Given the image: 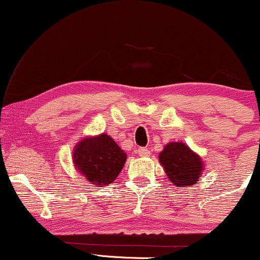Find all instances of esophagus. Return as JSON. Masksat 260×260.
Masks as SVG:
<instances>
[{
	"label": "esophagus",
	"mask_w": 260,
	"mask_h": 260,
	"mask_svg": "<svg viewBox=\"0 0 260 260\" xmlns=\"http://www.w3.org/2000/svg\"><path fill=\"white\" fill-rule=\"evenodd\" d=\"M137 153H138L140 156H149V155H150V150H149L148 148H138Z\"/></svg>",
	"instance_id": "obj_1"
}]
</instances>
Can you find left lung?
Here are the masks:
<instances>
[{"label":"left lung","mask_w":260,"mask_h":260,"mask_svg":"<svg viewBox=\"0 0 260 260\" xmlns=\"http://www.w3.org/2000/svg\"><path fill=\"white\" fill-rule=\"evenodd\" d=\"M159 160L170 181L176 186H193L201 177V157L183 143H169L160 153Z\"/></svg>","instance_id":"1"}]
</instances>
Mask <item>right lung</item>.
Returning a JSON list of instances; mask_svg holds the SVG:
<instances>
[{"label":"right lung","instance_id":"obj_1","mask_svg":"<svg viewBox=\"0 0 260 260\" xmlns=\"http://www.w3.org/2000/svg\"><path fill=\"white\" fill-rule=\"evenodd\" d=\"M127 155L107 134L83 139L74 149L76 169L91 184H110L126 162Z\"/></svg>","mask_w":260,"mask_h":260}]
</instances>
